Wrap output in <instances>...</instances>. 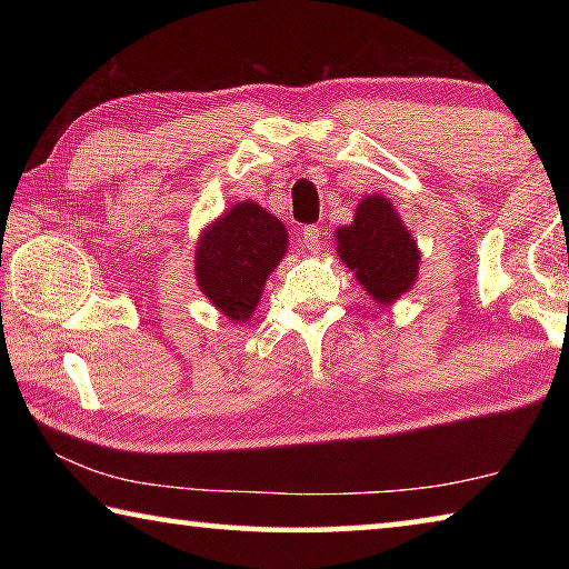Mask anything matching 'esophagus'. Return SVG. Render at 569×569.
<instances>
[{"label":"esophagus","mask_w":569,"mask_h":569,"mask_svg":"<svg viewBox=\"0 0 569 569\" xmlns=\"http://www.w3.org/2000/svg\"><path fill=\"white\" fill-rule=\"evenodd\" d=\"M301 243H303L308 250H319V243H321V228L306 226L303 233H301Z\"/></svg>","instance_id":"34e87169"}]
</instances>
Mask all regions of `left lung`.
Listing matches in <instances>:
<instances>
[{"label":"left lung","instance_id":"8db88e82","mask_svg":"<svg viewBox=\"0 0 569 569\" xmlns=\"http://www.w3.org/2000/svg\"><path fill=\"white\" fill-rule=\"evenodd\" d=\"M336 253L379 306H391L419 278L421 250L391 200L381 192L356 206L349 226L333 230Z\"/></svg>","mask_w":569,"mask_h":569}]
</instances>
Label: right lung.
Returning <instances> with one entry per match:
<instances>
[{
  "instance_id": "obj_1",
  "label": "right lung",
  "mask_w": 569,
  "mask_h": 569,
  "mask_svg": "<svg viewBox=\"0 0 569 569\" xmlns=\"http://www.w3.org/2000/svg\"><path fill=\"white\" fill-rule=\"evenodd\" d=\"M288 250V230L253 200H240L200 230L196 283L220 313L246 323Z\"/></svg>"
}]
</instances>
